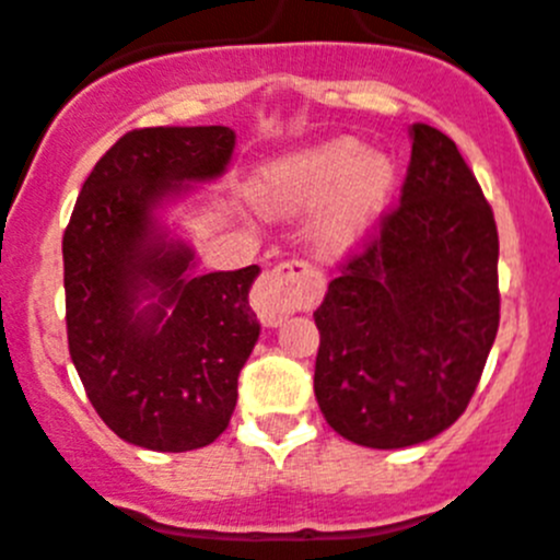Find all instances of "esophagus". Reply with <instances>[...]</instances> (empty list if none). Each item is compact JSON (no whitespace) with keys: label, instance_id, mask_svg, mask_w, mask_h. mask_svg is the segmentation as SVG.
Returning <instances> with one entry per match:
<instances>
[{"label":"esophagus","instance_id":"34e87169","mask_svg":"<svg viewBox=\"0 0 560 560\" xmlns=\"http://www.w3.org/2000/svg\"><path fill=\"white\" fill-rule=\"evenodd\" d=\"M323 295V279L306 262H281L265 270L252 290V306L265 325H279L298 308H306Z\"/></svg>","mask_w":560,"mask_h":560}]
</instances>
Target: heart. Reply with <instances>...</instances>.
I'll use <instances>...</instances> for the list:
<instances>
[{"label":"heart","mask_w":560,"mask_h":560,"mask_svg":"<svg viewBox=\"0 0 560 560\" xmlns=\"http://www.w3.org/2000/svg\"><path fill=\"white\" fill-rule=\"evenodd\" d=\"M394 188V166L385 155L366 153L355 139H336L276 161L265 175V199L284 213L314 210L328 201L314 243L323 254H339L363 235Z\"/></svg>","instance_id":"b5f03b06"}]
</instances>
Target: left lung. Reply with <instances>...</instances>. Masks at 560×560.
I'll list each match as a JSON object with an SVG mask.
<instances>
[{"instance_id":"8db88e82","label":"left lung","mask_w":560,"mask_h":560,"mask_svg":"<svg viewBox=\"0 0 560 560\" xmlns=\"http://www.w3.org/2000/svg\"><path fill=\"white\" fill-rule=\"evenodd\" d=\"M401 199L314 312V396L366 448L441 435L468 407L501 323L498 226L457 144L416 122Z\"/></svg>"}]
</instances>
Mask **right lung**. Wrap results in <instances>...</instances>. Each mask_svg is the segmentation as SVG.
Returning <instances> with one entry per match:
<instances>
[{"instance_id":"right-lung-1","label":"right lung","mask_w":560,"mask_h":560,"mask_svg":"<svg viewBox=\"0 0 560 560\" xmlns=\"http://www.w3.org/2000/svg\"><path fill=\"white\" fill-rule=\"evenodd\" d=\"M232 150L224 125L130 130L90 172L62 237L75 372L103 424L150 452H194L230 427L259 339L257 265L197 276L191 246L155 215L224 175Z\"/></svg>"}]
</instances>
